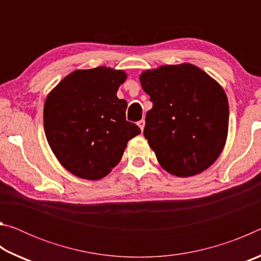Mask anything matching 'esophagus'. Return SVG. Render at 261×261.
<instances>
[{
	"instance_id": "1",
	"label": "esophagus",
	"mask_w": 261,
	"mask_h": 261,
	"mask_svg": "<svg viewBox=\"0 0 261 261\" xmlns=\"http://www.w3.org/2000/svg\"><path fill=\"white\" fill-rule=\"evenodd\" d=\"M138 126L140 127V130H141V132L144 131V127H145V121L144 120H141V121H139L138 122Z\"/></svg>"
}]
</instances>
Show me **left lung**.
<instances>
[{
    "label": "left lung",
    "instance_id": "8db88e82",
    "mask_svg": "<svg viewBox=\"0 0 261 261\" xmlns=\"http://www.w3.org/2000/svg\"><path fill=\"white\" fill-rule=\"evenodd\" d=\"M139 79L153 102L144 136L160 166L177 177L210 168L228 136L229 106L222 86L190 63L146 70Z\"/></svg>",
    "mask_w": 261,
    "mask_h": 261
}]
</instances>
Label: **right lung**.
I'll return each instance as SVG.
<instances>
[{
  "instance_id": "obj_1",
  "label": "right lung",
  "mask_w": 261,
  "mask_h": 261,
  "mask_svg": "<svg viewBox=\"0 0 261 261\" xmlns=\"http://www.w3.org/2000/svg\"><path fill=\"white\" fill-rule=\"evenodd\" d=\"M107 67L74 70L47 95L43 127L57 160L72 175L98 180L107 176L140 129L125 120L127 103L117 98L126 79Z\"/></svg>"
}]
</instances>
